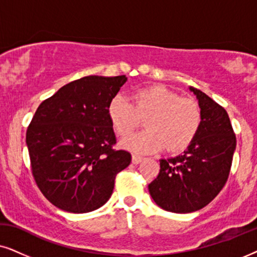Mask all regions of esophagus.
I'll use <instances>...</instances> for the list:
<instances>
[{
    "instance_id": "esophagus-1",
    "label": "esophagus",
    "mask_w": 257,
    "mask_h": 257,
    "mask_svg": "<svg viewBox=\"0 0 257 257\" xmlns=\"http://www.w3.org/2000/svg\"><path fill=\"white\" fill-rule=\"evenodd\" d=\"M143 159H145V157L140 156V155H138V154H133V163H134V164L141 163Z\"/></svg>"
}]
</instances>
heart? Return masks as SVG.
<instances>
[{"mask_svg":"<svg viewBox=\"0 0 257 257\" xmlns=\"http://www.w3.org/2000/svg\"><path fill=\"white\" fill-rule=\"evenodd\" d=\"M110 123L119 136L134 131L140 118H146V131L122 140L123 148L140 154L167 148L179 152L193 142L200 129L202 115L193 98L181 97L163 85H150L134 91L132 101L116 95L108 105Z\"/></svg>","mask_w":257,"mask_h":257,"instance_id":"heart-1","label":"heart"}]
</instances>
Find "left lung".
Returning a JSON list of instances; mask_svg holds the SVG:
<instances>
[{
  "label": "left lung",
  "instance_id": "1",
  "mask_svg": "<svg viewBox=\"0 0 257 257\" xmlns=\"http://www.w3.org/2000/svg\"><path fill=\"white\" fill-rule=\"evenodd\" d=\"M197 98L202 121L193 142L183 154L160 160L159 176L148 186L157 206L187 214L210 203L227 182L236 138L224 108L189 87Z\"/></svg>",
  "mask_w": 257,
  "mask_h": 257
}]
</instances>
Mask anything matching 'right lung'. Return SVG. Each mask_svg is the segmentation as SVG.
<instances>
[{"label":"right lung","instance_id":"1","mask_svg":"<svg viewBox=\"0 0 257 257\" xmlns=\"http://www.w3.org/2000/svg\"><path fill=\"white\" fill-rule=\"evenodd\" d=\"M128 78L82 77L40 104L26 136L33 175L55 207L68 213L96 210L110 198L116 174L132 155L114 150L108 105Z\"/></svg>","mask_w":257,"mask_h":257}]
</instances>
